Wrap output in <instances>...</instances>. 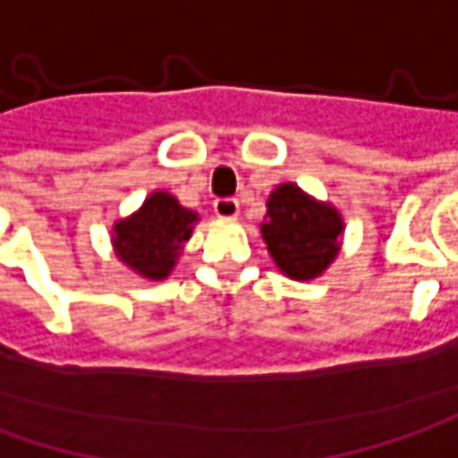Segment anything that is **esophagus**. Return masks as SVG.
<instances>
[{
	"instance_id": "obj_1",
	"label": "esophagus",
	"mask_w": 458,
	"mask_h": 458,
	"mask_svg": "<svg viewBox=\"0 0 458 458\" xmlns=\"http://www.w3.org/2000/svg\"><path fill=\"white\" fill-rule=\"evenodd\" d=\"M214 211L218 218H237L240 216V200L237 198H216Z\"/></svg>"
}]
</instances>
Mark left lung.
Instances as JSON below:
<instances>
[{
    "label": "left lung",
    "mask_w": 458,
    "mask_h": 458,
    "mask_svg": "<svg viewBox=\"0 0 458 458\" xmlns=\"http://www.w3.org/2000/svg\"><path fill=\"white\" fill-rule=\"evenodd\" d=\"M263 240L278 270L293 281L322 276L337 258L343 216L330 203H319L293 182L278 185L267 198Z\"/></svg>",
    "instance_id": "left-lung-1"
}]
</instances>
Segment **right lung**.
<instances>
[{
	"instance_id": "right-lung-1",
	"label": "right lung",
	"mask_w": 458,
	"mask_h": 458,
	"mask_svg": "<svg viewBox=\"0 0 458 458\" xmlns=\"http://www.w3.org/2000/svg\"><path fill=\"white\" fill-rule=\"evenodd\" d=\"M198 214L182 208L165 191L151 193L144 206L128 218L115 221L113 247L121 263L149 281H162L172 273L182 244L191 240Z\"/></svg>"
}]
</instances>
